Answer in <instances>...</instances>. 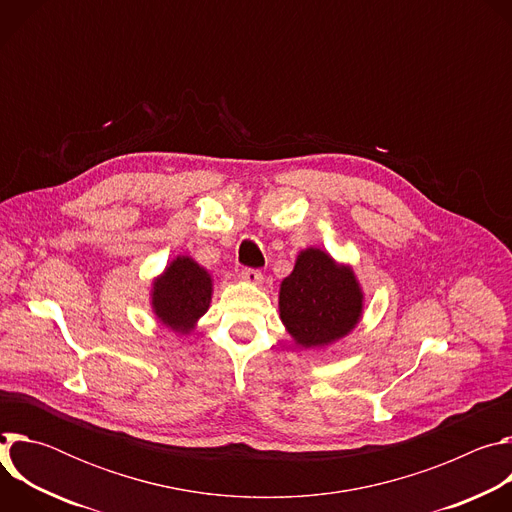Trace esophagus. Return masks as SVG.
Masks as SVG:
<instances>
[{"label": "esophagus", "mask_w": 512, "mask_h": 512, "mask_svg": "<svg viewBox=\"0 0 512 512\" xmlns=\"http://www.w3.org/2000/svg\"><path fill=\"white\" fill-rule=\"evenodd\" d=\"M241 277H243L247 283H253V285H257V283L263 281V273H261L259 269H253V267H245V269L241 271Z\"/></svg>", "instance_id": "1"}]
</instances>
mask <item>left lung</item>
Listing matches in <instances>:
<instances>
[{
  "mask_svg": "<svg viewBox=\"0 0 512 512\" xmlns=\"http://www.w3.org/2000/svg\"><path fill=\"white\" fill-rule=\"evenodd\" d=\"M362 294L354 273L324 251H302L279 289V312L287 332L306 348L348 334L360 318Z\"/></svg>",
  "mask_w": 512,
  "mask_h": 512,
  "instance_id": "8db88e82",
  "label": "left lung"
}]
</instances>
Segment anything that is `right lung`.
Listing matches in <instances>:
<instances>
[{"instance_id":"add662e5","label":"right lung","mask_w":512,"mask_h":512,"mask_svg":"<svg viewBox=\"0 0 512 512\" xmlns=\"http://www.w3.org/2000/svg\"><path fill=\"white\" fill-rule=\"evenodd\" d=\"M210 294V275L190 257H178L154 281L152 306L162 324L186 334L208 310Z\"/></svg>"}]
</instances>
